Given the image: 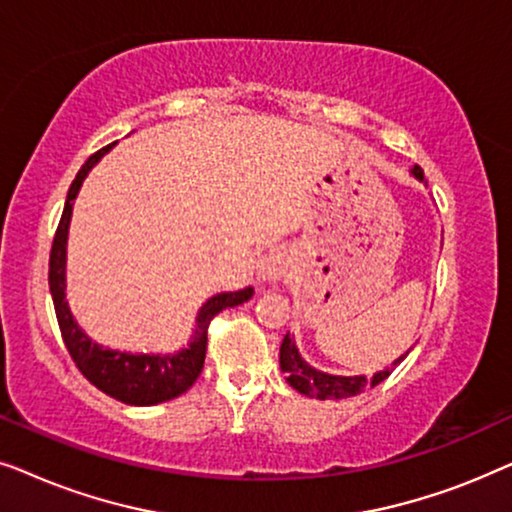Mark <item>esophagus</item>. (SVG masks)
Returning a JSON list of instances; mask_svg holds the SVG:
<instances>
[{
  "instance_id": "obj_1",
  "label": "esophagus",
  "mask_w": 512,
  "mask_h": 512,
  "mask_svg": "<svg viewBox=\"0 0 512 512\" xmlns=\"http://www.w3.org/2000/svg\"><path fill=\"white\" fill-rule=\"evenodd\" d=\"M293 265V258L286 249H270L265 251L261 256V261H258V268H256V277L258 282H277V279H282L289 275Z\"/></svg>"
}]
</instances>
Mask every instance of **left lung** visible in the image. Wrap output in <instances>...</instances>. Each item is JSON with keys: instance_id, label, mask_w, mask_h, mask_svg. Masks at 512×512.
Masks as SVG:
<instances>
[{"instance_id": "left-lung-1", "label": "left lung", "mask_w": 512, "mask_h": 512, "mask_svg": "<svg viewBox=\"0 0 512 512\" xmlns=\"http://www.w3.org/2000/svg\"><path fill=\"white\" fill-rule=\"evenodd\" d=\"M410 174L417 181H424V172L419 165L412 167ZM408 354H410V349L405 354L398 356V359L391 363V368H384V370H380V373H375L373 377L331 375V373H324V370L312 368L310 363L300 356L296 340L286 333L282 340V347H279V368H282V373L286 375V382H289L296 391H300V394H305L310 398H321V401H326V398H335V401H338V398H349V396L361 394L363 389L377 387V384L387 380V377L391 375V370H394Z\"/></svg>"}]
</instances>
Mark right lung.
Here are the masks:
<instances>
[{"mask_svg": "<svg viewBox=\"0 0 512 512\" xmlns=\"http://www.w3.org/2000/svg\"><path fill=\"white\" fill-rule=\"evenodd\" d=\"M114 144L104 146L97 153H93L83 167L76 174V179L69 186L65 209H62V219L58 226V233L53 237L51 249V263H48V286H51V296L55 305V317H58L62 340H65L67 352L72 356L76 368L81 370L83 377L90 384L104 394L116 398L125 405H158L165 401H172L193 387L198 380L202 363H205L207 354V328L216 314L226 307H235L247 303L254 296V289L240 291H223L216 293L200 307L198 317H195V333L186 347H181L174 354H132V352H118V349H109L97 345L93 338H88L76 324L72 310L65 298L67 289V235H69V221H72L74 200L81 191V184L86 181L88 172L100 163L104 153Z\"/></svg>", "mask_w": 512, "mask_h": 512, "instance_id": "obj_1", "label": "right lung"}]
</instances>
